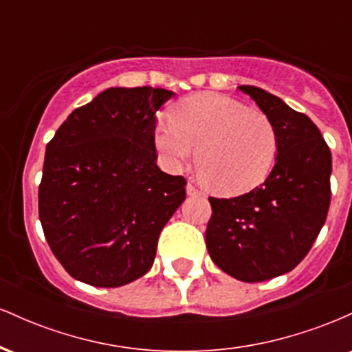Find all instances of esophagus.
<instances>
[{
  "label": "esophagus",
  "instance_id": "34e87169",
  "mask_svg": "<svg viewBox=\"0 0 352 352\" xmlns=\"http://www.w3.org/2000/svg\"><path fill=\"white\" fill-rule=\"evenodd\" d=\"M187 193H188V195H199L200 190L197 188V185H193L192 182H188V184H187Z\"/></svg>",
  "mask_w": 352,
  "mask_h": 352
}]
</instances>
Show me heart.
Listing matches in <instances>:
<instances>
[{
  "instance_id": "obj_1",
  "label": "heart",
  "mask_w": 352,
  "mask_h": 352,
  "mask_svg": "<svg viewBox=\"0 0 352 352\" xmlns=\"http://www.w3.org/2000/svg\"><path fill=\"white\" fill-rule=\"evenodd\" d=\"M153 145L168 170H179L195 155L208 188L220 195L250 192L272 172L278 134L265 112L215 92L180 100L172 120H159Z\"/></svg>"
}]
</instances>
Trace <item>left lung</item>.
I'll return each instance as SVG.
<instances>
[{
    "label": "left lung",
    "mask_w": 352,
    "mask_h": 352,
    "mask_svg": "<svg viewBox=\"0 0 352 352\" xmlns=\"http://www.w3.org/2000/svg\"><path fill=\"white\" fill-rule=\"evenodd\" d=\"M272 119L276 164L260 187L233 199L210 197L205 240L213 263L240 281L292 272L308 254L331 204V151L319 129L260 87L240 86Z\"/></svg>",
    "instance_id": "1"
}]
</instances>
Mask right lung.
Masks as SVG:
<instances>
[{
  "label": "right lung",
  "instance_id": "obj_1",
  "mask_svg": "<svg viewBox=\"0 0 352 352\" xmlns=\"http://www.w3.org/2000/svg\"><path fill=\"white\" fill-rule=\"evenodd\" d=\"M173 92L111 87L78 107L46 145L39 220L76 280L116 288L152 268L187 180L157 167L155 114Z\"/></svg>",
  "mask_w": 352,
  "mask_h": 352
}]
</instances>
